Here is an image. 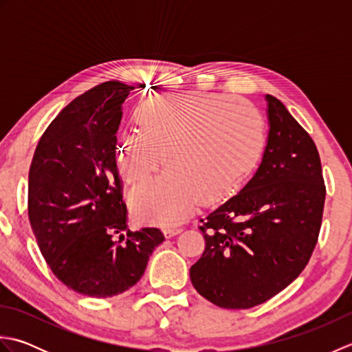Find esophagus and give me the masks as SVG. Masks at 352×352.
<instances>
[{"label":"esophagus","mask_w":352,"mask_h":352,"mask_svg":"<svg viewBox=\"0 0 352 352\" xmlns=\"http://www.w3.org/2000/svg\"><path fill=\"white\" fill-rule=\"evenodd\" d=\"M182 231H183L182 227H166V228H164V236H166V237H174L178 233H182Z\"/></svg>","instance_id":"1"}]
</instances>
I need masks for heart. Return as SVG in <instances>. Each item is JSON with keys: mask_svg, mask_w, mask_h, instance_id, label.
Segmentation results:
<instances>
[{"mask_svg": "<svg viewBox=\"0 0 352 352\" xmlns=\"http://www.w3.org/2000/svg\"><path fill=\"white\" fill-rule=\"evenodd\" d=\"M140 129L118 142L116 164L131 186L163 164L168 172L131 192L134 213L169 226L183 221L199 198L213 203L250 174L265 146V122L248 102L223 95L190 94L145 102Z\"/></svg>", "mask_w": 352, "mask_h": 352, "instance_id": "obj_1", "label": "heart"}]
</instances>
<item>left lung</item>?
I'll list each match as a JSON object with an SVG mask.
<instances>
[{
    "label": "left lung",
    "mask_w": 352,
    "mask_h": 352,
    "mask_svg": "<svg viewBox=\"0 0 352 352\" xmlns=\"http://www.w3.org/2000/svg\"><path fill=\"white\" fill-rule=\"evenodd\" d=\"M266 100L271 129L257 172L199 221L206 250L190 280L222 309L256 307L286 289L307 266L322 226L327 190L315 142L280 100Z\"/></svg>",
    "instance_id": "1"
}]
</instances>
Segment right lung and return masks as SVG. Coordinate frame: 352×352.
I'll return each instance as SVG.
<instances>
[{"instance_id": "add662e5", "label": "right lung", "mask_w": 352, "mask_h": 352, "mask_svg": "<svg viewBox=\"0 0 352 352\" xmlns=\"http://www.w3.org/2000/svg\"><path fill=\"white\" fill-rule=\"evenodd\" d=\"M119 81L69 102L36 146L28 172V219L50 269L92 298L122 294L164 241L160 228H126L116 133L133 91Z\"/></svg>"}]
</instances>
